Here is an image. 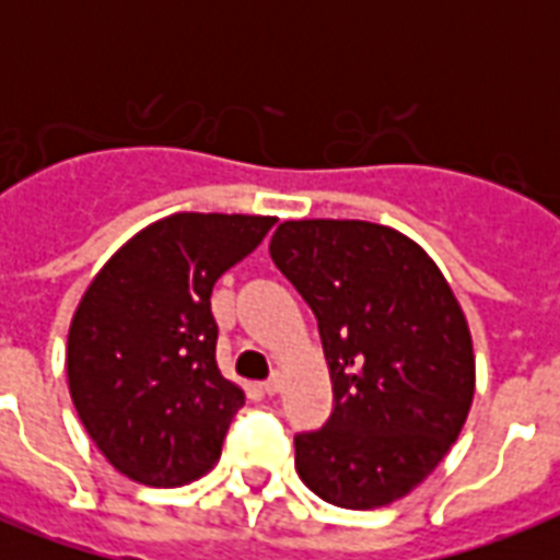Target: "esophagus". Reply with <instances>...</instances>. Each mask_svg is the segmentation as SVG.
I'll list each match as a JSON object with an SVG mask.
<instances>
[{"instance_id":"obj_1","label":"esophagus","mask_w":560,"mask_h":560,"mask_svg":"<svg viewBox=\"0 0 560 560\" xmlns=\"http://www.w3.org/2000/svg\"><path fill=\"white\" fill-rule=\"evenodd\" d=\"M261 389L267 392V395H279V392H281V374H272V377H267V381L261 383Z\"/></svg>"}]
</instances>
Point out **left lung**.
<instances>
[{
	"label": "left lung",
	"mask_w": 560,
	"mask_h": 560,
	"mask_svg": "<svg viewBox=\"0 0 560 560\" xmlns=\"http://www.w3.org/2000/svg\"><path fill=\"white\" fill-rule=\"evenodd\" d=\"M276 267L302 293L334 383L325 427L296 435V470L340 509H381L421 486L459 439L474 346L430 255L369 220H284Z\"/></svg>",
	"instance_id": "left-lung-1"
}]
</instances>
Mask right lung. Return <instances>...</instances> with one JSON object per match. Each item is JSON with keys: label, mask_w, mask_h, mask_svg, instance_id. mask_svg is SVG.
I'll use <instances>...</instances> for the list:
<instances>
[{"label": "right lung", "mask_w": 560, "mask_h": 560, "mask_svg": "<svg viewBox=\"0 0 560 560\" xmlns=\"http://www.w3.org/2000/svg\"><path fill=\"white\" fill-rule=\"evenodd\" d=\"M272 223L179 211L130 237L86 288L66 374L78 418L118 474L177 488L220 459L244 389L218 369L211 288Z\"/></svg>", "instance_id": "right-lung-1"}]
</instances>
